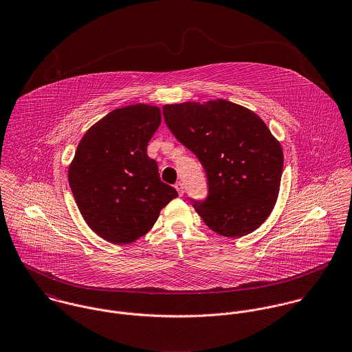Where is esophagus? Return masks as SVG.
Instances as JSON below:
<instances>
[{"label":"esophagus","mask_w":352,"mask_h":352,"mask_svg":"<svg viewBox=\"0 0 352 352\" xmlns=\"http://www.w3.org/2000/svg\"><path fill=\"white\" fill-rule=\"evenodd\" d=\"M175 189H177V192H178V195H181V197L184 195V185H182L181 182H177V184H175Z\"/></svg>","instance_id":"esophagus-1"}]
</instances>
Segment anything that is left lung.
Masks as SVG:
<instances>
[{
  "instance_id": "left-lung-1",
  "label": "left lung",
  "mask_w": 352,
  "mask_h": 352,
  "mask_svg": "<svg viewBox=\"0 0 352 352\" xmlns=\"http://www.w3.org/2000/svg\"><path fill=\"white\" fill-rule=\"evenodd\" d=\"M163 116L206 171L208 198L193 201L204 223L226 237L258 230L274 209L283 168L280 143L265 121L220 98L166 104Z\"/></svg>"
}]
</instances>
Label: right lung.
I'll list each match as a JSON object with an SVG mask.
<instances>
[{
  "instance_id": "add662e5",
  "label": "right lung",
  "mask_w": 352,
  "mask_h": 352,
  "mask_svg": "<svg viewBox=\"0 0 352 352\" xmlns=\"http://www.w3.org/2000/svg\"><path fill=\"white\" fill-rule=\"evenodd\" d=\"M160 121L155 105L118 108L93 124L78 143L69 184L83 220L104 240L136 241L178 195L160 181L157 162L147 155Z\"/></svg>"
}]
</instances>
